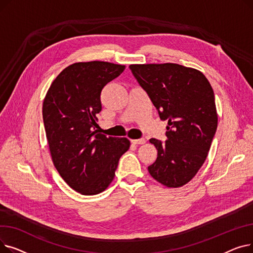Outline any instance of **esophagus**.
<instances>
[{
  "label": "esophagus",
  "mask_w": 253,
  "mask_h": 253,
  "mask_svg": "<svg viewBox=\"0 0 253 253\" xmlns=\"http://www.w3.org/2000/svg\"><path fill=\"white\" fill-rule=\"evenodd\" d=\"M131 142L133 144H144L145 143V139L144 138H139V139H132Z\"/></svg>",
  "instance_id": "esophagus-1"
}]
</instances>
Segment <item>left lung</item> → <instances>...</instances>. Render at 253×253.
Returning a JSON list of instances; mask_svg holds the SVG:
<instances>
[{
    "instance_id": "1",
    "label": "left lung",
    "mask_w": 253,
    "mask_h": 253,
    "mask_svg": "<svg viewBox=\"0 0 253 253\" xmlns=\"http://www.w3.org/2000/svg\"><path fill=\"white\" fill-rule=\"evenodd\" d=\"M160 119L167 120L165 142L151 138L157 160L150 174L167 188L188 183L206 160L217 128L214 93L198 70L176 63L131 64Z\"/></svg>"
}]
</instances>
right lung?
Returning a JSON list of instances; mask_svg holds the SVG:
<instances>
[{"label":"right lung","instance_id":"1","mask_svg":"<svg viewBox=\"0 0 253 253\" xmlns=\"http://www.w3.org/2000/svg\"><path fill=\"white\" fill-rule=\"evenodd\" d=\"M125 65L105 61L76 62L52 82L43 102V120L53 164L76 192L96 195L109 187L121 156L130 147L125 137L98 133L103 87Z\"/></svg>","mask_w":253,"mask_h":253}]
</instances>
